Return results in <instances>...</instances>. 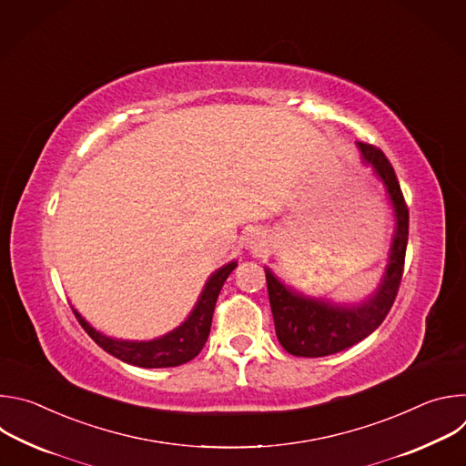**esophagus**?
I'll return each mask as SVG.
<instances>
[{
    "label": "esophagus",
    "instance_id": "34e87169",
    "mask_svg": "<svg viewBox=\"0 0 466 466\" xmlns=\"http://www.w3.org/2000/svg\"><path fill=\"white\" fill-rule=\"evenodd\" d=\"M243 239H245V245L248 248H258V247H261L265 236H263V232L259 228H250V230H247Z\"/></svg>",
    "mask_w": 466,
    "mask_h": 466
}]
</instances>
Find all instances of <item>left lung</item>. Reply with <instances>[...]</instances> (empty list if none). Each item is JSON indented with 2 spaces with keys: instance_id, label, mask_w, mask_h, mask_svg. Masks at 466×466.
Returning <instances> with one entry per match:
<instances>
[{
  "instance_id": "1",
  "label": "left lung",
  "mask_w": 466,
  "mask_h": 466,
  "mask_svg": "<svg viewBox=\"0 0 466 466\" xmlns=\"http://www.w3.org/2000/svg\"><path fill=\"white\" fill-rule=\"evenodd\" d=\"M358 147L363 162L372 167L374 177L385 186L394 212V234L387 268L376 291L356 304H338L328 299L304 295L280 282L269 268H265L277 338L289 354L299 358L336 354L370 336L387 317L398 288H400L410 232V212L400 184H398L394 169L385 155L370 144L358 142Z\"/></svg>"
}]
</instances>
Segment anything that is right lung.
Here are the masks:
<instances>
[{"mask_svg":"<svg viewBox=\"0 0 466 466\" xmlns=\"http://www.w3.org/2000/svg\"><path fill=\"white\" fill-rule=\"evenodd\" d=\"M238 268V261H230L216 273L205 284V289L193 306L187 319L169 334L151 339V341H125L108 338L94 326H90L85 317L74 308V313L86 334L110 356L142 369H164V367H178L193 360L203 350L212 326L214 308L219 297V291L228 279V275Z\"/></svg>","mask_w":466,"mask_h":466,"instance_id":"obj_1","label":"right lung"}]
</instances>
